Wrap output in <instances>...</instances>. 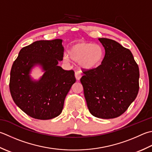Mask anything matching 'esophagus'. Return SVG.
I'll return each mask as SVG.
<instances>
[{
  "instance_id": "1",
  "label": "esophagus",
  "mask_w": 152,
  "mask_h": 152,
  "mask_svg": "<svg viewBox=\"0 0 152 152\" xmlns=\"http://www.w3.org/2000/svg\"><path fill=\"white\" fill-rule=\"evenodd\" d=\"M75 77L77 80H79L82 77V73L79 72V71H77V72H75Z\"/></svg>"
}]
</instances>
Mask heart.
<instances>
[{
	"label": "heart",
	"mask_w": 152,
	"mask_h": 152,
	"mask_svg": "<svg viewBox=\"0 0 152 152\" xmlns=\"http://www.w3.org/2000/svg\"><path fill=\"white\" fill-rule=\"evenodd\" d=\"M105 56V50L100 45L80 41L73 43L64 55V60L78 62L83 69L93 70L102 64Z\"/></svg>",
	"instance_id": "1"
}]
</instances>
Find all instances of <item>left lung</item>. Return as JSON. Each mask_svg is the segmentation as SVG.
Wrapping results in <instances>:
<instances>
[{
    "instance_id": "8db88e82",
    "label": "left lung",
    "mask_w": 152,
    "mask_h": 152,
    "mask_svg": "<svg viewBox=\"0 0 152 152\" xmlns=\"http://www.w3.org/2000/svg\"><path fill=\"white\" fill-rule=\"evenodd\" d=\"M105 48L102 64L84 72L80 82L90 113L101 118L121 116L135 100L140 72L131 51L117 41L99 38Z\"/></svg>"
}]
</instances>
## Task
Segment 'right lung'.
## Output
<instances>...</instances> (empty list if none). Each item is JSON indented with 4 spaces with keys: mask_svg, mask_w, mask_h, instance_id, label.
I'll return each mask as SVG.
<instances>
[{
    "mask_svg": "<svg viewBox=\"0 0 152 152\" xmlns=\"http://www.w3.org/2000/svg\"><path fill=\"white\" fill-rule=\"evenodd\" d=\"M60 39L35 41L20 50L10 71V91L14 103L29 117L48 120L61 113L68 91L76 82L74 70L58 66L64 47ZM39 65L45 73L36 81L29 73Z\"/></svg>",
    "mask_w": 152,
    "mask_h": 152,
    "instance_id": "obj_1",
    "label": "right lung"
}]
</instances>
